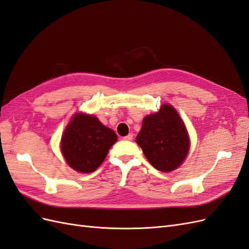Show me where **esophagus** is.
Wrapping results in <instances>:
<instances>
[{
  "mask_svg": "<svg viewBox=\"0 0 249 249\" xmlns=\"http://www.w3.org/2000/svg\"><path fill=\"white\" fill-rule=\"evenodd\" d=\"M124 140H127V141H131V140H133V134H132V133H130L129 135H126V136H124Z\"/></svg>",
  "mask_w": 249,
  "mask_h": 249,
  "instance_id": "1",
  "label": "esophagus"
}]
</instances>
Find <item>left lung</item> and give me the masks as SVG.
<instances>
[{
	"label": "left lung",
	"instance_id": "1",
	"mask_svg": "<svg viewBox=\"0 0 249 249\" xmlns=\"http://www.w3.org/2000/svg\"><path fill=\"white\" fill-rule=\"evenodd\" d=\"M136 142L148 162L163 172L177 169L190 149L185 124L169 104L162 105L159 111L144 117Z\"/></svg>",
	"mask_w": 249,
	"mask_h": 249
}]
</instances>
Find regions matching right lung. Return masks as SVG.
I'll list each match as a JSON object with an SVG mask.
<instances>
[{"mask_svg": "<svg viewBox=\"0 0 249 249\" xmlns=\"http://www.w3.org/2000/svg\"><path fill=\"white\" fill-rule=\"evenodd\" d=\"M116 141L115 132L105 126L99 118L76 113L62 135L61 153L70 167L89 173L100 167Z\"/></svg>", "mask_w": 249, "mask_h": 249, "instance_id": "obj_1", "label": "right lung"}]
</instances>
